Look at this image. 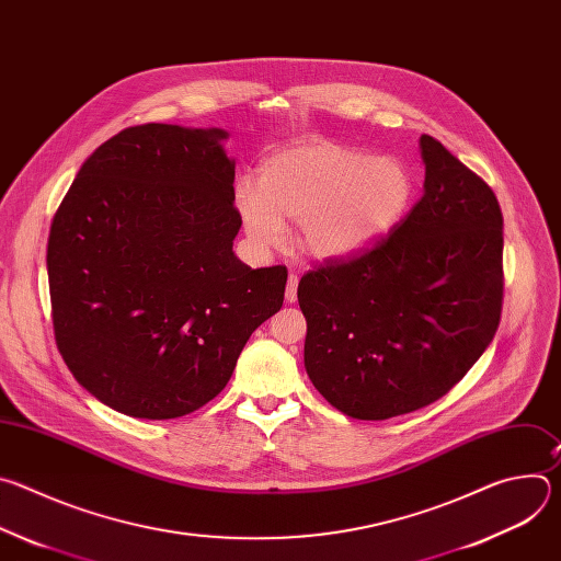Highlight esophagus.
<instances>
[{"label": "esophagus", "instance_id": "obj_1", "mask_svg": "<svg viewBox=\"0 0 561 561\" xmlns=\"http://www.w3.org/2000/svg\"><path fill=\"white\" fill-rule=\"evenodd\" d=\"M297 284H299V279H297V275H288V282H286V301L288 304H293V301H297Z\"/></svg>", "mask_w": 561, "mask_h": 561}]
</instances>
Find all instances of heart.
I'll return each mask as SVG.
<instances>
[{
	"instance_id": "obj_1",
	"label": "heart",
	"mask_w": 561,
	"mask_h": 561,
	"mask_svg": "<svg viewBox=\"0 0 561 561\" xmlns=\"http://www.w3.org/2000/svg\"><path fill=\"white\" fill-rule=\"evenodd\" d=\"M413 197L409 171L388 157L312 139L271 154L260 180H242L234 204L262 249L282 247L284 224L301 226V247L322 260L355 255L383 237Z\"/></svg>"
}]
</instances>
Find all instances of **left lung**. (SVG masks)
I'll return each instance as SVG.
<instances>
[{
	"label": "left lung",
	"mask_w": 561,
	"mask_h": 561,
	"mask_svg": "<svg viewBox=\"0 0 561 561\" xmlns=\"http://www.w3.org/2000/svg\"><path fill=\"white\" fill-rule=\"evenodd\" d=\"M424 195L355 255L308 271L304 366L329 404L381 422L444 397L493 342L504 299V217L493 188L431 135Z\"/></svg>",
	"instance_id": "left-lung-1"
}]
</instances>
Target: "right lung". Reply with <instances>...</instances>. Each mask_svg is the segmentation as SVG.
<instances>
[{"mask_svg": "<svg viewBox=\"0 0 561 561\" xmlns=\"http://www.w3.org/2000/svg\"><path fill=\"white\" fill-rule=\"evenodd\" d=\"M221 128L130 126L79 169L48 234L57 348L102 404L188 415L228 383L282 308L286 266L232 253L242 226Z\"/></svg>", "mask_w": 561, "mask_h": 561, "instance_id": "right-lung-1", "label": "right lung"}]
</instances>
